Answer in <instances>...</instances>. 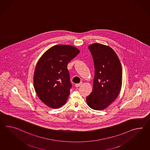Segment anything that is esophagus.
Here are the masks:
<instances>
[{
  "mask_svg": "<svg viewBox=\"0 0 150 150\" xmlns=\"http://www.w3.org/2000/svg\"><path fill=\"white\" fill-rule=\"evenodd\" d=\"M82 82H80V83H76V84H75V86H76V87H79V86H80V85L82 84Z\"/></svg>",
  "mask_w": 150,
  "mask_h": 150,
  "instance_id": "obj_1",
  "label": "esophagus"
}]
</instances>
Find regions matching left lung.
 <instances>
[{
  "mask_svg": "<svg viewBox=\"0 0 150 150\" xmlns=\"http://www.w3.org/2000/svg\"><path fill=\"white\" fill-rule=\"evenodd\" d=\"M95 68L93 91L86 100L95 110L105 109L116 99L122 84V68L116 53L110 47L94 43L88 47Z\"/></svg>",
  "mask_w": 150,
  "mask_h": 150,
  "instance_id": "obj_1",
  "label": "left lung"
}]
</instances>
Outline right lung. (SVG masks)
Wrapping results in <instances>:
<instances>
[{"label": "right lung", "mask_w": 150, "mask_h": 150, "mask_svg": "<svg viewBox=\"0 0 150 150\" xmlns=\"http://www.w3.org/2000/svg\"><path fill=\"white\" fill-rule=\"evenodd\" d=\"M79 52L73 46L56 45L38 60L34 72V88L47 106L57 108L65 104L72 87L67 65Z\"/></svg>", "instance_id": "1"}]
</instances>
